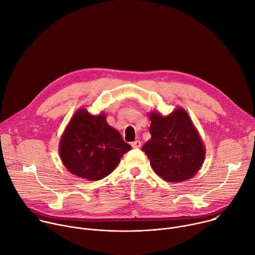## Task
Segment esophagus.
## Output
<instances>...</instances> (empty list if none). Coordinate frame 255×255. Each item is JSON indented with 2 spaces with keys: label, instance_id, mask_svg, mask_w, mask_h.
Instances as JSON below:
<instances>
[{
  "label": "esophagus",
  "instance_id": "obj_1",
  "mask_svg": "<svg viewBox=\"0 0 255 255\" xmlns=\"http://www.w3.org/2000/svg\"><path fill=\"white\" fill-rule=\"evenodd\" d=\"M131 146H132L133 148H140V147H141V142H140L139 140H136V141H134V142L131 143Z\"/></svg>",
  "mask_w": 255,
  "mask_h": 255
}]
</instances>
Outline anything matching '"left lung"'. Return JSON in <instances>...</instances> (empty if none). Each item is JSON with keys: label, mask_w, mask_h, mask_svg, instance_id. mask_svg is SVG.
Wrapping results in <instances>:
<instances>
[{"label": "left lung", "mask_w": 255, "mask_h": 255, "mask_svg": "<svg viewBox=\"0 0 255 255\" xmlns=\"http://www.w3.org/2000/svg\"><path fill=\"white\" fill-rule=\"evenodd\" d=\"M148 115L151 138L142 151L155 173L169 183L192 178L204 163L206 148L188 112L178 107L167 116L158 111Z\"/></svg>", "instance_id": "left-lung-1"}]
</instances>
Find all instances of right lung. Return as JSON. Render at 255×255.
<instances>
[{
	"label": "right lung",
	"mask_w": 255,
	"mask_h": 255,
	"mask_svg": "<svg viewBox=\"0 0 255 255\" xmlns=\"http://www.w3.org/2000/svg\"><path fill=\"white\" fill-rule=\"evenodd\" d=\"M131 149L121 134L109 125L104 112L92 115L81 108L71 117L59 141V155L68 171L89 180L110 174Z\"/></svg>",
	"instance_id": "add662e5"
}]
</instances>
